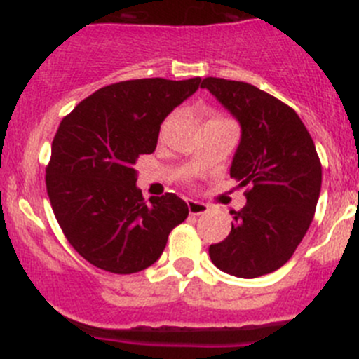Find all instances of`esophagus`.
I'll use <instances>...</instances> for the list:
<instances>
[{
  "mask_svg": "<svg viewBox=\"0 0 359 359\" xmlns=\"http://www.w3.org/2000/svg\"><path fill=\"white\" fill-rule=\"evenodd\" d=\"M187 208H189L191 215H203L210 210V206L206 203L196 201V200H187Z\"/></svg>",
  "mask_w": 359,
  "mask_h": 359,
  "instance_id": "obj_1",
  "label": "esophagus"
}]
</instances>
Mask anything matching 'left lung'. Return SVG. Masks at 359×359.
Masks as SVG:
<instances>
[{
	"label": "left lung",
	"mask_w": 359,
	"mask_h": 359,
	"mask_svg": "<svg viewBox=\"0 0 359 359\" xmlns=\"http://www.w3.org/2000/svg\"><path fill=\"white\" fill-rule=\"evenodd\" d=\"M201 86L240 123L231 177L250 186L229 236L210 245V259L227 274L259 278L287 264L306 236L321 191L320 158L297 112L281 100L243 81L205 78Z\"/></svg>",
	"instance_id": "1"
}]
</instances>
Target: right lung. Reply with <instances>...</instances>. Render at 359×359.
Listing matches in <instances>:
<instances>
[{
    "label": "right lung",
    "mask_w": 359,
    "mask_h": 359,
    "mask_svg": "<svg viewBox=\"0 0 359 359\" xmlns=\"http://www.w3.org/2000/svg\"><path fill=\"white\" fill-rule=\"evenodd\" d=\"M201 78L130 79L104 86L60 123L46 168L53 213L76 252L104 271L132 274L161 257L189 208L177 194L149 198L135 163L154 153L159 126Z\"/></svg>",
    "instance_id": "1"
}]
</instances>
